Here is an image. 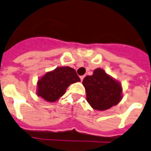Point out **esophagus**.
<instances>
[{
    "label": "esophagus",
    "instance_id": "34e87169",
    "mask_svg": "<svg viewBox=\"0 0 151 151\" xmlns=\"http://www.w3.org/2000/svg\"><path fill=\"white\" fill-rule=\"evenodd\" d=\"M84 76H80V79H81V81H83V79H84Z\"/></svg>",
    "mask_w": 151,
    "mask_h": 151
}]
</instances>
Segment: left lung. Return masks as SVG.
<instances>
[{
    "mask_svg": "<svg viewBox=\"0 0 151 151\" xmlns=\"http://www.w3.org/2000/svg\"><path fill=\"white\" fill-rule=\"evenodd\" d=\"M83 84L86 89V100L94 109H109L121 99L120 84L101 68L94 70L92 76L85 77Z\"/></svg>",
    "mask_w": 151,
    "mask_h": 151,
    "instance_id": "1",
    "label": "left lung"
}]
</instances>
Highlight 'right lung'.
I'll list each match as a JSON object with an SVG mask.
<instances>
[{
  "label": "right lung",
  "instance_id": "add662e5",
  "mask_svg": "<svg viewBox=\"0 0 151 151\" xmlns=\"http://www.w3.org/2000/svg\"><path fill=\"white\" fill-rule=\"evenodd\" d=\"M80 81L75 69L70 67L57 68L47 72L38 82V95L53 102L63 96L70 84Z\"/></svg>",
  "mask_w": 151,
  "mask_h": 151
}]
</instances>
